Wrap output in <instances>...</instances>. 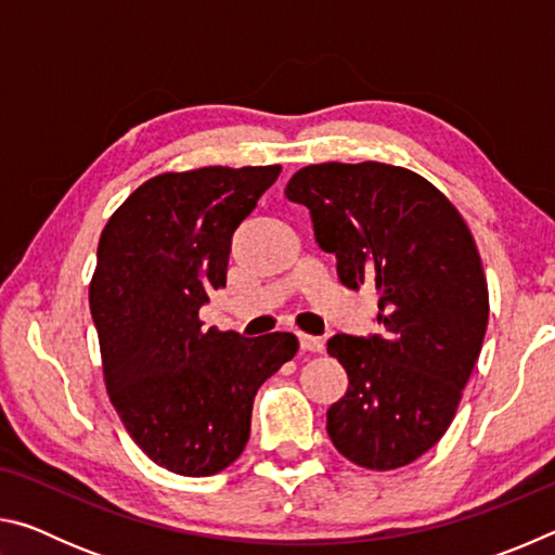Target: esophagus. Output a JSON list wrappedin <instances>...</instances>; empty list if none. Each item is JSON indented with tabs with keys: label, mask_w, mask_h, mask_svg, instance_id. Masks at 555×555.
<instances>
[{
	"label": "esophagus",
	"mask_w": 555,
	"mask_h": 555,
	"mask_svg": "<svg viewBox=\"0 0 555 555\" xmlns=\"http://www.w3.org/2000/svg\"><path fill=\"white\" fill-rule=\"evenodd\" d=\"M298 343H300V350H306V352H323L325 350V340H323V337H315V335L300 333Z\"/></svg>",
	"instance_id": "obj_1"
}]
</instances>
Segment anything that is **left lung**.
Listing matches in <instances>:
<instances>
[{"mask_svg": "<svg viewBox=\"0 0 555 555\" xmlns=\"http://www.w3.org/2000/svg\"><path fill=\"white\" fill-rule=\"evenodd\" d=\"M284 193L311 210L343 284L374 288L384 327L327 340L350 379L327 409V436L360 467L409 465L453 424L482 350L490 294L473 232L434 183L401 166L313 164Z\"/></svg>", "mask_w": 555, "mask_h": 555, "instance_id": "obj_1", "label": "left lung"}]
</instances>
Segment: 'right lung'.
Masks as SVG:
<instances>
[{
	"label": "right lung",
	"instance_id": "1",
	"mask_svg": "<svg viewBox=\"0 0 555 555\" xmlns=\"http://www.w3.org/2000/svg\"><path fill=\"white\" fill-rule=\"evenodd\" d=\"M281 166L166 171L112 212L98 244L90 313L112 406L168 473L208 477L242 455L257 389L298 352L291 333L203 331L224 286L232 234Z\"/></svg>",
	"mask_w": 555,
	"mask_h": 555
}]
</instances>
